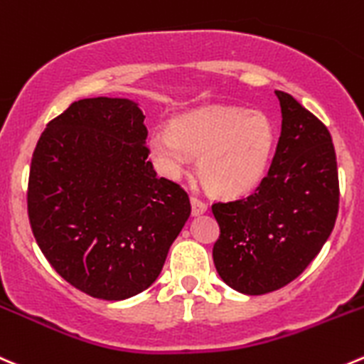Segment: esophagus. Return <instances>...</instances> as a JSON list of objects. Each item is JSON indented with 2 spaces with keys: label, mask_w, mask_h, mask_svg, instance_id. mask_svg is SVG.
<instances>
[{
  "label": "esophagus",
  "mask_w": 364,
  "mask_h": 364,
  "mask_svg": "<svg viewBox=\"0 0 364 364\" xmlns=\"http://www.w3.org/2000/svg\"><path fill=\"white\" fill-rule=\"evenodd\" d=\"M190 204H192V215H193V217H197V215H203V213H206V211H208L206 204H204L203 200L197 199V197H192V199H190Z\"/></svg>",
  "instance_id": "34e87169"
}]
</instances>
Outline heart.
<instances>
[{
	"mask_svg": "<svg viewBox=\"0 0 364 364\" xmlns=\"http://www.w3.org/2000/svg\"><path fill=\"white\" fill-rule=\"evenodd\" d=\"M276 132L257 110L206 107L176 117L171 129H154L147 149L154 167L179 178L192 156H200L199 174L211 192L240 197L252 192L270 165Z\"/></svg>",
	"mask_w": 364,
	"mask_h": 364,
	"instance_id": "b5f03b06",
	"label": "heart"
}]
</instances>
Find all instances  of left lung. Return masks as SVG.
I'll return each mask as SVG.
<instances>
[{
  "mask_svg": "<svg viewBox=\"0 0 364 364\" xmlns=\"http://www.w3.org/2000/svg\"><path fill=\"white\" fill-rule=\"evenodd\" d=\"M281 136L268 174L247 199L211 206L220 228L213 263L245 295L279 290L299 277L331 236L338 215L336 153L331 133L287 92Z\"/></svg>",
  "mask_w": 364,
  "mask_h": 364,
  "instance_id": "left-lung-1",
  "label": "left lung"
}]
</instances>
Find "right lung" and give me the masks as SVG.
<instances>
[{
    "instance_id": "right-lung-1",
    "label": "right lung",
    "mask_w": 364,
    "mask_h": 364,
    "mask_svg": "<svg viewBox=\"0 0 364 364\" xmlns=\"http://www.w3.org/2000/svg\"><path fill=\"white\" fill-rule=\"evenodd\" d=\"M146 115L126 97L74 101L38 139L28 183L31 231L60 276L124 301L160 276L190 200L147 160Z\"/></svg>"
}]
</instances>
